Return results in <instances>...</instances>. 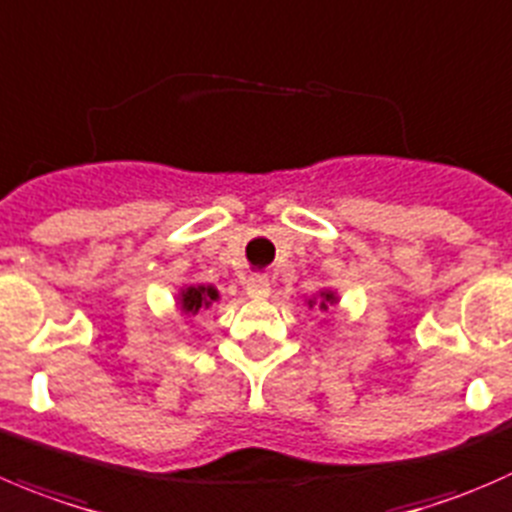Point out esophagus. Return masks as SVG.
<instances>
[{
  "label": "esophagus",
  "mask_w": 512,
  "mask_h": 512,
  "mask_svg": "<svg viewBox=\"0 0 512 512\" xmlns=\"http://www.w3.org/2000/svg\"><path fill=\"white\" fill-rule=\"evenodd\" d=\"M246 293H249V298H254V301H263V298H268V293H271V286H268L266 278L254 276L246 281Z\"/></svg>",
  "instance_id": "34e87169"
}]
</instances>
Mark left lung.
<instances>
[{"label":"left lung","instance_id":"8db88e82","mask_svg":"<svg viewBox=\"0 0 512 512\" xmlns=\"http://www.w3.org/2000/svg\"><path fill=\"white\" fill-rule=\"evenodd\" d=\"M306 303H308V308H318V311L326 313L328 308L336 306L338 303V291H333V288L326 286V288H321V291L313 293L311 298H306Z\"/></svg>","mask_w":512,"mask_h":512}]
</instances>
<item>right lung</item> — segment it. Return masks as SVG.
<instances>
[{"mask_svg":"<svg viewBox=\"0 0 512 512\" xmlns=\"http://www.w3.org/2000/svg\"><path fill=\"white\" fill-rule=\"evenodd\" d=\"M221 293L216 286H206V283H184L176 291V308L186 316H196L199 311H206L214 301H219Z\"/></svg>","mask_w":512,"mask_h":512,"instance_id":"right-lung-1","label":"right lung"}]
</instances>
